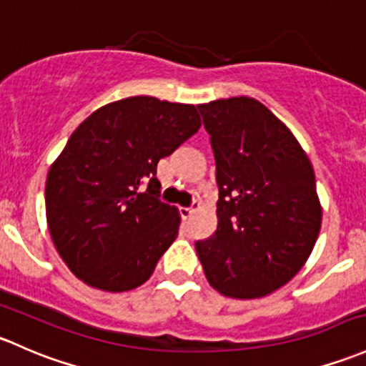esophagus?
Segmentation results:
<instances>
[{"label":"esophagus","instance_id":"obj_1","mask_svg":"<svg viewBox=\"0 0 366 366\" xmlns=\"http://www.w3.org/2000/svg\"><path fill=\"white\" fill-rule=\"evenodd\" d=\"M198 207H199V202H196V199H194V202L191 203V207H182V209H180V215H182L184 219L191 217V215L194 214V210L198 209Z\"/></svg>","mask_w":366,"mask_h":366}]
</instances>
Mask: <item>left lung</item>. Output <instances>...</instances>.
<instances>
[{"instance_id": "8db88e82", "label": "left lung", "mask_w": 366, "mask_h": 366, "mask_svg": "<svg viewBox=\"0 0 366 366\" xmlns=\"http://www.w3.org/2000/svg\"><path fill=\"white\" fill-rule=\"evenodd\" d=\"M217 180V229L196 242L214 290L261 298L305 264L321 229L314 168L293 133L247 96L198 105Z\"/></svg>"}]
</instances>
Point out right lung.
I'll return each instance as SVG.
<instances>
[{
	"instance_id": "1",
	"label": "right lung",
	"mask_w": 366,
	"mask_h": 366,
	"mask_svg": "<svg viewBox=\"0 0 366 366\" xmlns=\"http://www.w3.org/2000/svg\"><path fill=\"white\" fill-rule=\"evenodd\" d=\"M194 105L132 96L92 112L49 170L47 224L68 268L96 290L129 291L179 234L156 168L198 132Z\"/></svg>"
}]
</instances>
